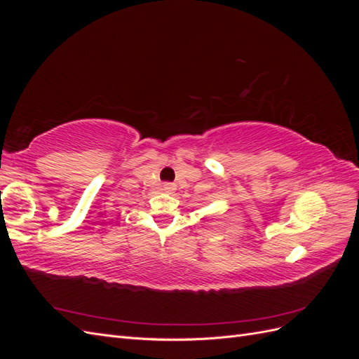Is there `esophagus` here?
<instances>
[{"instance_id": "obj_1", "label": "esophagus", "mask_w": 359, "mask_h": 359, "mask_svg": "<svg viewBox=\"0 0 359 359\" xmlns=\"http://www.w3.org/2000/svg\"><path fill=\"white\" fill-rule=\"evenodd\" d=\"M163 190H165L166 193H173V191H175V184H172V182H166L165 186H163Z\"/></svg>"}]
</instances>
